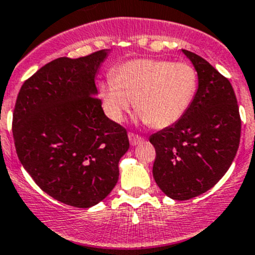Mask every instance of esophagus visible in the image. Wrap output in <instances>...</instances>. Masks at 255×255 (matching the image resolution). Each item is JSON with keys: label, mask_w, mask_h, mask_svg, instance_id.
Returning <instances> with one entry per match:
<instances>
[{"label": "esophagus", "mask_w": 255, "mask_h": 255, "mask_svg": "<svg viewBox=\"0 0 255 255\" xmlns=\"http://www.w3.org/2000/svg\"><path fill=\"white\" fill-rule=\"evenodd\" d=\"M128 138H129V143L130 145H138L143 142V138L139 137V135L134 134V133H128Z\"/></svg>", "instance_id": "34e87169"}]
</instances>
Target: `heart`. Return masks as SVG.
<instances>
[{"instance_id":"heart-1","label":"heart","mask_w":255,"mask_h":255,"mask_svg":"<svg viewBox=\"0 0 255 255\" xmlns=\"http://www.w3.org/2000/svg\"><path fill=\"white\" fill-rule=\"evenodd\" d=\"M196 89L197 74L190 64L135 59L117 66L112 79L100 84L99 92L113 122H122L134 101L143 123L166 128L186 113Z\"/></svg>"}]
</instances>
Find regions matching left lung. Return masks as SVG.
<instances>
[{
	"instance_id": "1",
	"label": "left lung",
	"mask_w": 255,
	"mask_h": 255,
	"mask_svg": "<svg viewBox=\"0 0 255 255\" xmlns=\"http://www.w3.org/2000/svg\"><path fill=\"white\" fill-rule=\"evenodd\" d=\"M199 85L186 113L175 125L154 133L153 176L173 200L192 199L215 186L227 173L241 139L235 91L225 76L197 54L182 49Z\"/></svg>"
}]
</instances>
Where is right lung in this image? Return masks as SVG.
I'll return each instance as SVG.
<instances>
[{
    "mask_svg": "<svg viewBox=\"0 0 255 255\" xmlns=\"http://www.w3.org/2000/svg\"><path fill=\"white\" fill-rule=\"evenodd\" d=\"M110 49L58 58L20 87L13 113L17 155L53 199L89 208L109 196L129 148L127 130L110 120L96 79Z\"/></svg>",
    "mask_w": 255,
    "mask_h": 255,
    "instance_id": "add662e5",
    "label": "right lung"
}]
</instances>
